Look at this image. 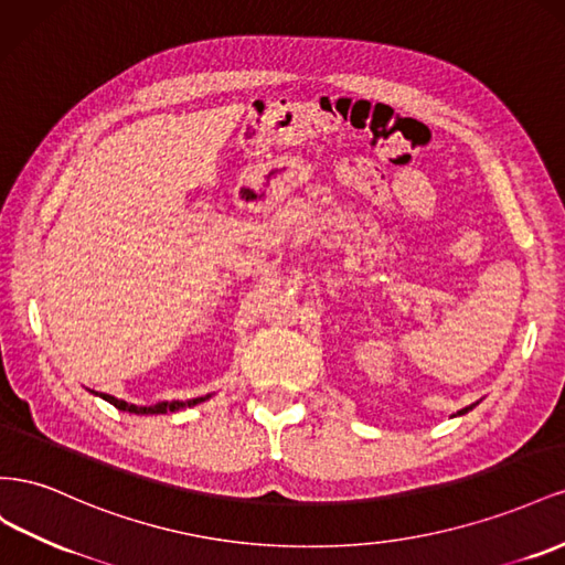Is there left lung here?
I'll use <instances>...</instances> for the list:
<instances>
[{
	"instance_id": "1",
	"label": "left lung",
	"mask_w": 565,
	"mask_h": 565,
	"mask_svg": "<svg viewBox=\"0 0 565 565\" xmlns=\"http://www.w3.org/2000/svg\"><path fill=\"white\" fill-rule=\"evenodd\" d=\"M469 409H473V405H471V407H463V409H461V412H457V414H466Z\"/></svg>"
}]
</instances>
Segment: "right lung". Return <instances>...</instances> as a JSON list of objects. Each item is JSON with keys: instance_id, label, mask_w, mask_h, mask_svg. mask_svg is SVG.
<instances>
[{"instance_id": "1", "label": "right lung", "mask_w": 565, "mask_h": 565, "mask_svg": "<svg viewBox=\"0 0 565 565\" xmlns=\"http://www.w3.org/2000/svg\"><path fill=\"white\" fill-rule=\"evenodd\" d=\"M106 402H110L113 407L116 409H120V412H130V414H166V412H177V409H184V407H193V405H199V402H203V399H207L211 395H205V397H193V399H172V402H158V405H151V407H137V405H130V402H125V399H118V397H113V395H102Z\"/></svg>"}]
</instances>
